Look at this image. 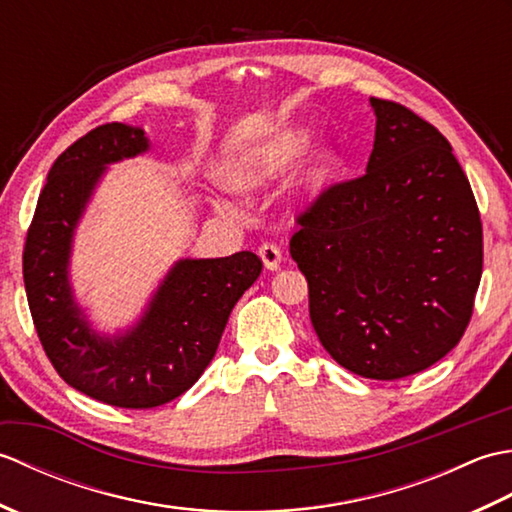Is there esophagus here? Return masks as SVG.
Returning <instances> with one entry per match:
<instances>
[{
	"mask_svg": "<svg viewBox=\"0 0 512 512\" xmlns=\"http://www.w3.org/2000/svg\"><path fill=\"white\" fill-rule=\"evenodd\" d=\"M259 257H262V262L268 270H277L281 266V259H284L281 248L277 244H268V242L259 246Z\"/></svg>",
	"mask_w": 512,
	"mask_h": 512,
	"instance_id": "34e87169",
	"label": "esophagus"
}]
</instances>
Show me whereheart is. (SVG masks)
Returning a JSON list of instances; mask_svg holds the SVG:
<instances>
[{
    "label": "heart",
    "instance_id": "obj_1",
    "mask_svg": "<svg viewBox=\"0 0 512 512\" xmlns=\"http://www.w3.org/2000/svg\"><path fill=\"white\" fill-rule=\"evenodd\" d=\"M310 143V129L306 127H286L273 136L264 138L262 143L248 147L231 169L233 182L237 187H259V184L273 182L292 169L299 156ZM336 169V154L330 147H317L308 156L301 169L299 187L303 195H319L332 178Z\"/></svg>",
    "mask_w": 512,
    "mask_h": 512
}]
</instances>
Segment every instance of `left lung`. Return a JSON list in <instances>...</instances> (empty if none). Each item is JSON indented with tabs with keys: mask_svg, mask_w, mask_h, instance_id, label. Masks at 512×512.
I'll return each mask as SVG.
<instances>
[{
	"mask_svg": "<svg viewBox=\"0 0 512 512\" xmlns=\"http://www.w3.org/2000/svg\"><path fill=\"white\" fill-rule=\"evenodd\" d=\"M367 171L299 213L290 255L310 321L336 363L398 380L460 343L482 279V220L449 140L409 107L369 99Z\"/></svg>",
	"mask_w": 512,
	"mask_h": 512,
	"instance_id": "obj_1",
	"label": "left lung"
}]
</instances>
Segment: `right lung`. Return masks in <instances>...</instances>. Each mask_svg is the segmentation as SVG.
I'll return each instance as SVG.
<instances>
[{
	"label": "right lung",
	"instance_id": "right-lung-1",
	"mask_svg": "<svg viewBox=\"0 0 512 512\" xmlns=\"http://www.w3.org/2000/svg\"><path fill=\"white\" fill-rule=\"evenodd\" d=\"M147 149L143 129L123 123L76 140L54 160L24 246L28 306L52 367L81 394L123 409L182 396L211 363L231 310L262 273V259L250 250L180 259L132 330L110 339L90 328L68 281L74 228L105 167Z\"/></svg>",
	"mask_w": 512,
	"mask_h": 512
}]
</instances>
